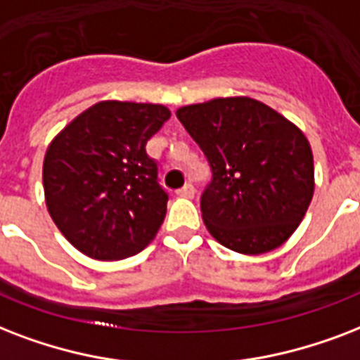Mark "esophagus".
<instances>
[{
	"mask_svg": "<svg viewBox=\"0 0 360 360\" xmlns=\"http://www.w3.org/2000/svg\"><path fill=\"white\" fill-rule=\"evenodd\" d=\"M176 195H180V197H188V199H191V197H193V195H195V188H193V186H191V184H186L184 188L178 189Z\"/></svg>",
	"mask_w": 360,
	"mask_h": 360,
	"instance_id": "obj_1",
	"label": "esophagus"
}]
</instances>
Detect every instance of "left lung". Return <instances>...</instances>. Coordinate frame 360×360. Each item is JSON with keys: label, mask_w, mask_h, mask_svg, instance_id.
Segmentation results:
<instances>
[{"label": "left lung", "mask_w": 360, "mask_h": 360, "mask_svg": "<svg viewBox=\"0 0 360 360\" xmlns=\"http://www.w3.org/2000/svg\"><path fill=\"white\" fill-rule=\"evenodd\" d=\"M208 160L200 195L208 233L233 252L259 255L293 235L314 195L304 133L252 97H219L176 110Z\"/></svg>", "instance_id": "left-lung-1"}]
</instances>
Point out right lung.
<instances>
[{"label":"right lung","mask_w":360,"mask_h":360,"mask_svg":"<svg viewBox=\"0 0 360 360\" xmlns=\"http://www.w3.org/2000/svg\"><path fill=\"white\" fill-rule=\"evenodd\" d=\"M169 118L163 105L101 101L50 142L44 199L56 227L79 252L118 261L158 235L169 195L146 142Z\"/></svg>","instance_id":"right-lung-1"}]
</instances>
